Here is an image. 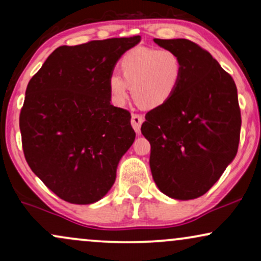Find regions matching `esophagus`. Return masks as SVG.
<instances>
[{
    "label": "esophagus",
    "instance_id": "1",
    "mask_svg": "<svg viewBox=\"0 0 261 261\" xmlns=\"http://www.w3.org/2000/svg\"><path fill=\"white\" fill-rule=\"evenodd\" d=\"M142 122H143L142 116L137 115V114H133V116H131V125H133L134 130L136 131L137 134H140L141 125H142Z\"/></svg>",
    "mask_w": 261,
    "mask_h": 261
}]
</instances>
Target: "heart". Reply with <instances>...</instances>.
Wrapping results in <instances>:
<instances>
[{"label": "heart", "instance_id": "obj_1", "mask_svg": "<svg viewBox=\"0 0 261 261\" xmlns=\"http://www.w3.org/2000/svg\"><path fill=\"white\" fill-rule=\"evenodd\" d=\"M121 77L112 74L108 80L110 97L118 106L128 98L131 87L134 99L146 109L160 108L174 97L180 86L184 64L172 49L139 47L125 54L119 62Z\"/></svg>", "mask_w": 261, "mask_h": 261}]
</instances>
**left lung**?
<instances>
[{"instance_id": "8db88e82", "label": "left lung", "mask_w": 261, "mask_h": 261, "mask_svg": "<svg viewBox=\"0 0 261 261\" xmlns=\"http://www.w3.org/2000/svg\"><path fill=\"white\" fill-rule=\"evenodd\" d=\"M180 56L184 74L174 97L149 110L141 133L149 167L164 195L193 200L207 193L234 160L241 110L234 81L211 54L188 39H153Z\"/></svg>"}]
</instances>
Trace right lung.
Segmentation results:
<instances>
[{
  "instance_id": "add662e5",
  "label": "right lung",
  "mask_w": 261,
  "mask_h": 261,
  "mask_svg": "<svg viewBox=\"0 0 261 261\" xmlns=\"http://www.w3.org/2000/svg\"><path fill=\"white\" fill-rule=\"evenodd\" d=\"M141 37L60 46L25 91L19 116L23 151L34 174L65 201L107 195L135 141L131 115L110 104L108 80Z\"/></svg>"
}]
</instances>
